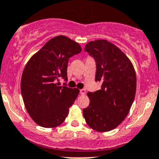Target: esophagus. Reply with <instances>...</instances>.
<instances>
[{"label": "esophagus", "mask_w": 159, "mask_h": 159, "mask_svg": "<svg viewBox=\"0 0 159 159\" xmlns=\"http://www.w3.org/2000/svg\"><path fill=\"white\" fill-rule=\"evenodd\" d=\"M80 94H81V95H84V94H86V91L84 89H81L80 90Z\"/></svg>", "instance_id": "34e87169"}]
</instances>
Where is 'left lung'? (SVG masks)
I'll return each instance as SVG.
<instances>
[{"label":"left lung","mask_w":159,"mask_h":159,"mask_svg":"<svg viewBox=\"0 0 159 159\" xmlns=\"http://www.w3.org/2000/svg\"><path fill=\"white\" fill-rule=\"evenodd\" d=\"M84 51L95 61V81L102 87L88 93L90 103L83 109L84 118L95 131H111L126 118L134 102L135 71L127 56L106 40L88 43Z\"/></svg>","instance_id":"left-lung-1"}]
</instances>
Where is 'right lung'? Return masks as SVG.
Masks as SVG:
<instances>
[{
	"label": "right lung",
	"instance_id": "add662e5",
	"mask_svg": "<svg viewBox=\"0 0 159 159\" xmlns=\"http://www.w3.org/2000/svg\"><path fill=\"white\" fill-rule=\"evenodd\" d=\"M81 51L78 43L57 36L48 41L27 63L20 91L25 108L38 125L57 127L66 118L79 90L67 87L66 83L59 86V79L68 81L69 58Z\"/></svg>",
	"mask_w": 159,
	"mask_h": 159
}]
</instances>
